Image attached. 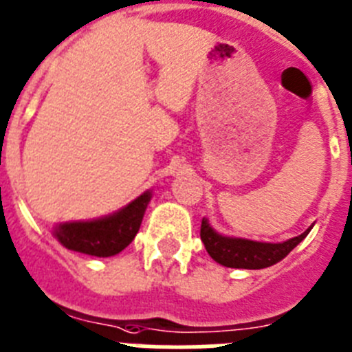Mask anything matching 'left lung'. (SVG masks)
I'll return each instance as SVG.
<instances>
[{"label":"left lung","instance_id":"left-lung-1","mask_svg":"<svg viewBox=\"0 0 352 352\" xmlns=\"http://www.w3.org/2000/svg\"><path fill=\"white\" fill-rule=\"evenodd\" d=\"M307 234L309 230L285 243H258L243 237H228L218 234L209 225L208 218H202L201 225V239L209 256L220 265L232 267V269H265L281 262L296 244L305 239Z\"/></svg>","mask_w":352,"mask_h":352}]
</instances>
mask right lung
Masks as SVG:
<instances>
[{
    "label": "right lung",
    "instance_id": "obj_1",
    "mask_svg": "<svg viewBox=\"0 0 352 352\" xmlns=\"http://www.w3.org/2000/svg\"><path fill=\"white\" fill-rule=\"evenodd\" d=\"M150 199L151 192H144L124 209L104 218L59 223L54 228V235L71 251L99 258L113 256L125 250L136 237Z\"/></svg>",
    "mask_w": 352,
    "mask_h": 352
}]
</instances>
